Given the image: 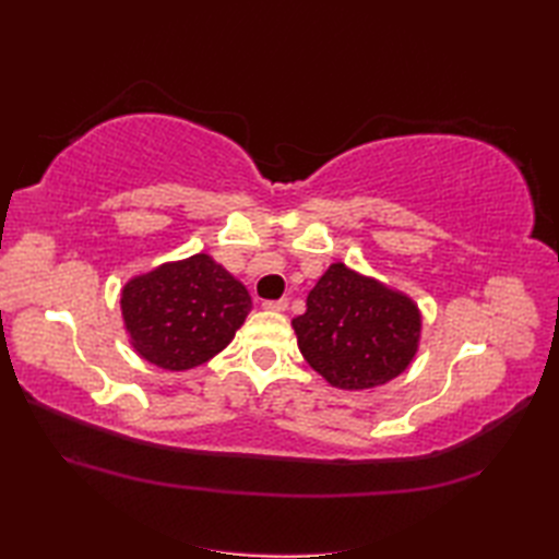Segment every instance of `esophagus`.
<instances>
[{"mask_svg": "<svg viewBox=\"0 0 559 559\" xmlns=\"http://www.w3.org/2000/svg\"><path fill=\"white\" fill-rule=\"evenodd\" d=\"M264 310H271V312H286L288 310V300L281 298V300H266L264 302Z\"/></svg>", "mask_w": 559, "mask_h": 559, "instance_id": "obj_1", "label": "esophagus"}]
</instances>
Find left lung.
<instances>
[{
    "label": "left lung",
    "mask_w": 559,
    "mask_h": 559,
    "mask_svg": "<svg viewBox=\"0 0 559 559\" xmlns=\"http://www.w3.org/2000/svg\"><path fill=\"white\" fill-rule=\"evenodd\" d=\"M302 358L331 386L362 391L399 377L418 353L423 317L401 290L331 264L293 319Z\"/></svg>",
    "instance_id": "1"
}]
</instances>
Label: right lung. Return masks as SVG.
Listing matches in <instances>:
<instances>
[{
  "label": "right lung",
  "mask_w": 559,
  "mask_h": 559,
  "mask_svg": "<svg viewBox=\"0 0 559 559\" xmlns=\"http://www.w3.org/2000/svg\"><path fill=\"white\" fill-rule=\"evenodd\" d=\"M120 307L129 343L141 358L182 372L228 346L252 310V298L233 273L201 252L129 278Z\"/></svg>",
  "instance_id": "right-lung-1"
}]
</instances>
